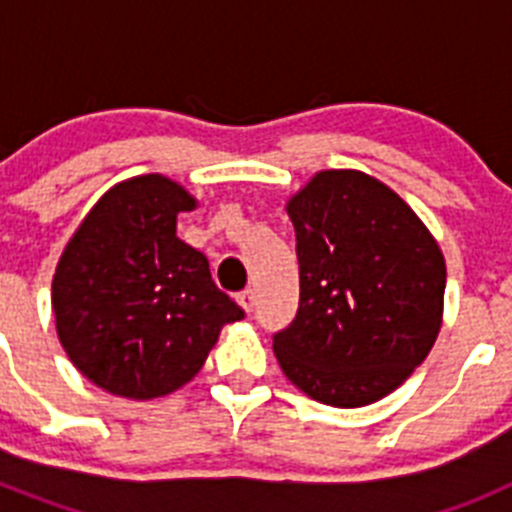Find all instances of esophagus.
<instances>
[{
	"instance_id": "1",
	"label": "esophagus",
	"mask_w": 512,
	"mask_h": 512,
	"mask_svg": "<svg viewBox=\"0 0 512 512\" xmlns=\"http://www.w3.org/2000/svg\"><path fill=\"white\" fill-rule=\"evenodd\" d=\"M238 305L246 312H251L253 307H256V292H253V289H243L241 295H238Z\"/></svg>"
}]
</instances>
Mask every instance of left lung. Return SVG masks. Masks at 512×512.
I'll list each match as a JSON object with an SVG mask.
<instances>
[{
	"mask_svg": "<svg viewBox=\"0 0 512 512\" xmlns=\"http://www.w3.org/2000/svg\"><path fill=\"white\" fill-rule=\"evenodd\" d=\"M287 212L300 307L274 333L279 366L323 405H372L436 343L446 289L441 248L400 194L364 171H318Z\"/></svg>",
	"mask_w": 512,
	"mask_h": 512,
	"instance_id": "1",
	"label": "left lung"
}]
</instances>
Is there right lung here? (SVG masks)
<instances>
[{"instance_id": "right-lung-1", "label": "right lung", "mask_w": 512, "mask_h": 512, "mask_svg": "<svg viewBox=\"0 0 512 512\" xmlns=\"http://www.w3.org/2000/svg\"><path fill=\"white\" fill-rule=\"evenodd\" d=\"M197 200L161 174L115 184L63 248L53 274L58 341L89 382L128 400L179 390L243 310L205 253L176 238Z\"/></svg>"}]
</instances>
